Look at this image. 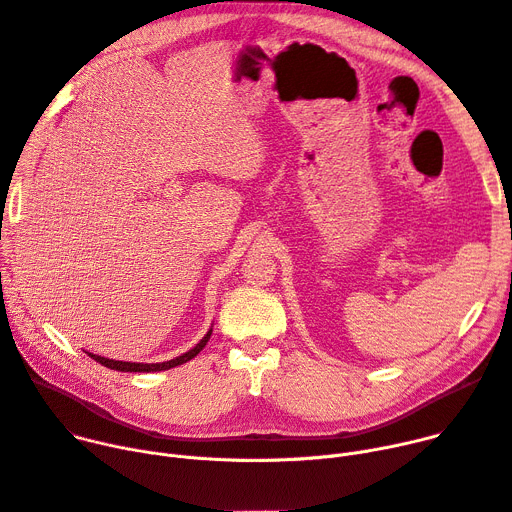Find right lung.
<instances>
[{"mask_svg": "<svg viewBox=\"0 0 512 512\" xmlns=\"http://www.w3.org/2000/svg\"><path fill=\"white\" fill-rule=\"evenodd\" d=\"M210 335H212V329H210L206 335H203V337H201V342H199V344H195V348H191L189 352H185V354H181V356H177V358H173V360L156 362V364H144V362H121V360H109V358H102V356H96V354H90V352H86V354H88L92 360L100 362L102 366H107V368H111V370H121V372H158V370L175 368V366L185 364V362H189L191 358H195L203 348H206Z\"/></svg>", "mask_w": 512, "mask_h": 512, "instance_id": "obj_1", "label": "right lung"}]
</instances>
